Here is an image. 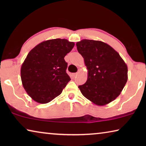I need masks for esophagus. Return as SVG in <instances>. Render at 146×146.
Returning a JSON list of instances; mask_svg holds the SVG:
<instances>
[{"label":"esophagus","mask_w":146,"mask_h":146,"mask_svg":"<svg viewBox=\"0 0 146 146\" xmlns=\"http://www.w3.org/2000/svg\"><path fill=\"white\" fill-rule=\"evenodd\" d=\"M76 75H77V73H73L72 75H71V76H72V77L74 78H75V77H76Z\"/></svg>","instance_id":"obj_1"}]
</instances>
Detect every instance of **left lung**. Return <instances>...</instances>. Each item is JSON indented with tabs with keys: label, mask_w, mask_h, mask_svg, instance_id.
Wrapping results in <instances>:
<instances>
[{
	"label": "left lung",
	"mask_w": 146,
	"mask_h": 146,
	"mask_svg": "<svg viewBox=\"0 0 146 146\" xmlns=\"http://www.w3.org/2000/svg\"><path fill=\"white\" fill-rule=\"evenodd\" d=\"M88 70L86 82L78 88L97 106L118 97L127 80V66L112 47L102 41L83 39L76 44Z\"/></svg>",
	"instance_id": "obj_1"
}]
</instances>
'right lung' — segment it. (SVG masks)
Segmentation results:
<instances>
[{
  "label": "right lung",
  "instance_id": "right-lung-1",
  "mask_svg": "<svg viewBox=\"0 0 146 146\" xmlns=\"http://www.w3.org/2000/svg\"><path fill=\"white\" fill-rule=\"evenodd\" d=\"M74 46L67 39H51L29 51L22 64L21 76L24 90L35 102H49L60 95L70 81L64 57Z\"/></svg>",
  "mask_w": 146,
  "mask_h": 146
}]
</instances>
